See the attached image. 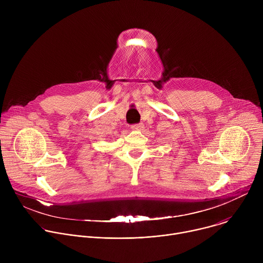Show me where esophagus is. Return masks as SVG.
<instances>
[{"label": "esophagus", "mask_w": 263, "mask_h": 263, "mask_svg": "<svg viewBox=\"0 0 263 263\" xmlns=\"http://www.w3.org/2000/svg\"><path fill=\"white\" fill-rule=\"evenodd\" d=\"M144 127H143V125L142 124H136V125H133L132 127H131V129L133 130V131H140V130H142Z\"/></svg>", "instance_id": "esophagus-1"}]
</instances>
